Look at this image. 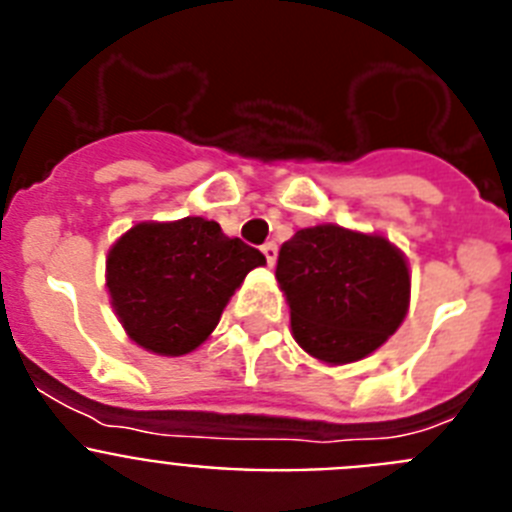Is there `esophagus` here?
<instances>
[{
	"mask_svg": "<svg viewBox=\"0 0 512 512\" xmlns=\"http://www.w3.org/2000/svg\"><path fill=\"white\" fill-rule=\"evenodd\" d=\"M261 251H264V256H266V264L274 266V261H277V243L266 241L264 246H261Z\"/></svg>",
	"mask_w": 512,
	"mask_h": 512,
	"instance_id": "34e87169",
	"label": "esophagus"
}]
</instances>
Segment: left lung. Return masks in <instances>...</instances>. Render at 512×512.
<instances>
[{"mask_svg":"<svg viewBox=\"0 0 512 512\" xmlns=\"http://www.w3.org/2000/svg\"><path fill=\"white\" fill-rule=\"evenodd\" d=\"M277 279L297 343L325 364L377 351L408 310V264L382 235L338 225L297 230L279 248Z\"/></svg>","mask_w":512,"mask_h":512,"instance_id":"left-lung-1","label":"left lung"}]
</instances>
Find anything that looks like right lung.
I'll return each mask as SVG.
<instances>
[{"mask_svg":"<svg viewBox=\"0 0 512 512\" xmlns=\"http://www.w3.org/2000/svg\"><path fill=\"white\" fill-rule=\"evenodd\" d=\"M261 264L259 248L228 238L215 220L140 223L112 246L107 289L138 346L182 356L210 336L235 287Z\"/></svg>","mask_w":512,"mask_h":512,"instance_id":"right-lung-1","label":"right lung"}]
</instances>
